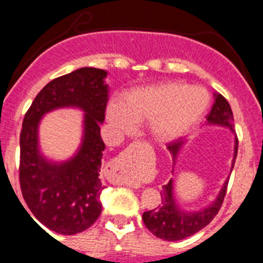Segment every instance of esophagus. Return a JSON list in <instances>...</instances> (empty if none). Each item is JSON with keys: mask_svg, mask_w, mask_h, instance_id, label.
<instances>
[{"mask_svg": "<svg viewBox=\"0 0 263 263\" xmlns=\"http://www.w3.org/2000/svg\"><path fill=\"white\" fill-rule=\"evenodd\" d=\"M132 153H133V148H130V147L126 148L125 152L121 153V154L118 155V157L116 158L115 160H113V163H115V166L120 167V166H122V164H124V163H126L127 158H129L130 155H132Z\"/></svg>", "mask_w": 263, "mask_h": 263, "instance_id": "obj_1", "label": "esophagus"}]
</instances>
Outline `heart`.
I'll return each mask as SVG.
<instances>
[{"instance_id":"obj_1","label":"heart","mask_w":263,"mask_h":263,"mask_svg":"<svg viewBox=\"0 0 263 263\" xmlns=\"http://www.w3.org/2000/svg\"><path fill=\"white\" fill-rule=\"evenodd\" d=\"M210 105L206 90L183 83H162L130 90L122 104H109L106 116L120 132H132L134 124L152 122L155 138L174 141L188 133Z\"/></svg>"}]
</instances>
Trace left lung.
Wrapping results in <instances>:
<instances>
[{
    "mask_svg": "<svg viewBox=\"0 0 263 263\" xmlns=\"http://www.w3.org/2000/svg\"><path fill=\"white\" fill-rule=\"evenodd\" d=\"M206 121H208L206 124L224 126L234 132V120L231 105L227 101V99L220 93H215V103H213L212 109L206 116ZM184 143L185 139L179 138L167 145L168 152L173 155L174 162H175L176 157H178L179 152H180V148ZM237 148H238V139L236 137L232 170H233L234 162H236ZM227 187L228 179L225 180L221 191H220V194L217 195V197H216L212 204H210L204 210L197 211V212H187V211L182 210L180 205L176 203L175 195H174L173 179H170V182L164 184L162 187V191H160L162 203L155 210L143 212V222H145L148 231L152 232L154 236H157L158 238H162V240L179 241L183 240V238H187V237L197 233L215 218V216L217 215L220 208H221L222 201H224Z\"/></svg>",
    "mask_w": 263,
    "mask_h": 263,
    "instance_id": "left-lung-1",
    "label": "left lung"
}]
</instances>
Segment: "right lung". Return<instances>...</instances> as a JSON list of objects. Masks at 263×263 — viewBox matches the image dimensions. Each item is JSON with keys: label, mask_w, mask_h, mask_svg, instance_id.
Wrapping results in <instances>:
<instances>
[{"label": "right lung", "mask_w": 263, "mask_h": 263, "mask_svg": "<svg viewBox=\"0 0 263 263\" xmlns=\"http://www.w3.org/2000/svg\"><path fill=\"white\" fill-rule=\"evenodd\" d=\"M106 75L104 69L84 67L53 79L36 95L23 118L20 137L21 191L36 220L57 233H80L101 213L100 194L104 185L99 175L105 143L100 136V126L105 120L108 103L109 90L104 81ZM67 106H75L86 113L83 141L75 157L55 164L39 152L37 126L46 112Z\"/></svg>", "instance_id": "obj_1"}]
</instances>
